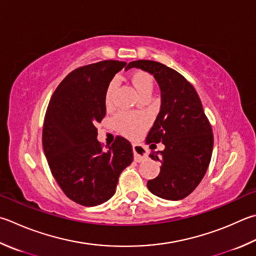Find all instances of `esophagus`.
Listing matches in <instances>:
<instances>
[{
	"instance_id": "34e87169",
	"label": "esophagus",
	"mask_w": 256,
	"mask_h": 256,
	"mask_svg": "<svg viewBox=\"0 0 256 256\" xmlns=\"http://www.w3.org/2000/svg\"><path fill=\"white\" fill-rule=\"evenodd\" d=\"M133 152H134V160L141 162L148 158V148L142 146V144L136 143L133 144Z\"/></svg>"
}]
</instances>
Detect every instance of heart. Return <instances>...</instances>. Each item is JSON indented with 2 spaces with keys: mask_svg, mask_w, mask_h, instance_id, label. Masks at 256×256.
<instances>
[{
  "mask_svg": "<svg viewBox=\"0 0 256 256\" xmlns=\"http://www.w3.org/2000/svg\"><path fill=\"white\" fill-rule=\"evenodd\" d=\"M131 82L141 96L151 95L154 88V80L148 72H138L131 76ZM118 80H112L106 87L104 104L108 110L114 108V94ZM148 116L142 112H120L114 118L115 128L118 132L128 138H136L148 125Z\"/></svg>",
  "mask_w": 256,
  "mask_h": 256,
  "instance_id": "obj_1",
  "label": "heart"
}]
</instances>
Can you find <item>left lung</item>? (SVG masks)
I'll list each match as a JSON object with an SVG mask.
<instances>
[{"label":"left lung","instance_id":"obj_1","mask_svg":"<svg viewBox=\"0 0 256 256\" xmlns=\"http://www.w3.org/2000/svg\"><path fill=\"white\" fill-rule=\"evenodd\" d=\"M133 67L150 72L161 90V110L146 143L162 142L166 148L150 153L161 166L159 176L146 186L158 197L180 200L196 189L208 169L214 146L212 125L196 90L181 74L152 60L132 62L128 69Z\"/></svg>","mask_w":256,"mask_h":256}]
</instances>
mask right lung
<instances>
[{
  "instance_id": "right-lung-1",
  "label": "right lung",
  "mask_w": 256,
  "mask_h": 256,
  "mask_svg": "<svg viewBox=\"0 0 256 256\" xmlns=\"http://www.w3.org/2000/svg\"><path fill=\"white\" fill-rule=\"evenodd\" d=\"M124 67L125 62L104 60L75 69L59 84L46 112L42 146L51 174L69 199L86 207L112 198L120 172L133 161L125 138H116L106 150L97 141L106 87Z\"/></svg>"
}]
</instances>
